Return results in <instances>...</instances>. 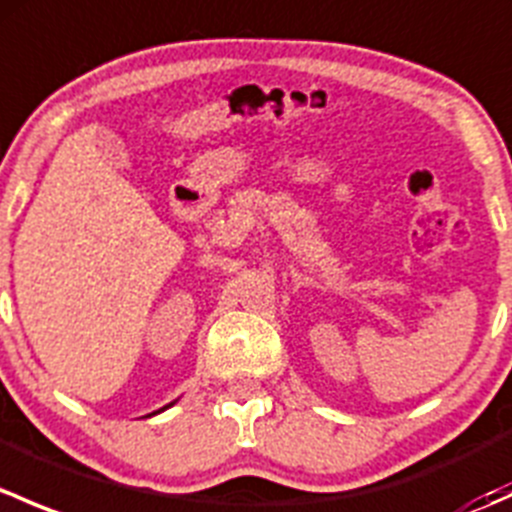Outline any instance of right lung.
<instances>
[{
	"label": "right lung",
	"mask_w": 512,
	"mask_h": 512,
	"mask_svg": "<svg viewBox=\"0 0 512 512\" xmlns=\"http://www.w3.org/2000/svg\"><path fill=\"white\" fill-rule=\"evenodd\" d=\"M173 404H175V401H173ZM173 404H168V406H173ZM168 406H163V409H160V411H165V409H168ZM160 411H156V414H160Z\"/></svg>",
	"instance_id": "obj_1"
}]
</instances>
